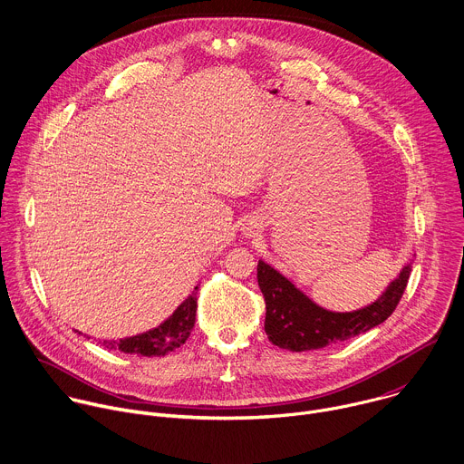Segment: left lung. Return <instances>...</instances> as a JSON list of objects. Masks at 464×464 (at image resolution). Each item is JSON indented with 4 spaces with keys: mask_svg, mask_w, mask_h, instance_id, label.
<instances>
[{
    "mask_svg": "<svg viewBox=\"0 0 464 464\" xmlns=\"http://www.w3.org/2000/svg\"><path fill=\"white\" fill-rule=\"evenodd\" d=\"M410 272L411 263L402 266L373 303L352 312H334L319 306L279 270L259 259L257 283L266 304L265 332L276 346L292 352L317 350L355 337L392 315Z\"/></svg>",
    "mask_w": 464,
    "mask_h": 464,
    "instance_id": "obj_1",
    "label": "left lung"
}]
</instances>
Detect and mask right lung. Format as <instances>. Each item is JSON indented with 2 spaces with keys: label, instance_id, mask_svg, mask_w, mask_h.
Returning <instances> with one entry per match:
<instances>
[{
  "label": "right lung",
  "instance_id": "right-lung-1",
  "mask_svg": "<svg viewBox=\"0 0 464 464\" xmlns=\"http://www.w3.org/2000/svg\"><path fill=\"white\" fill-rule=\"evenodd\" d=\"M198 286L194 292L174 310V314L163 321L160 326L125 337L120 341H100L109 350H120L125 353H138L145 357H161L169 352L179 348L190 335L194 323H196V310H198Z\"/></svg>",
  "mask_w": 464,
  "mask_h": 464
}]
</instances>
